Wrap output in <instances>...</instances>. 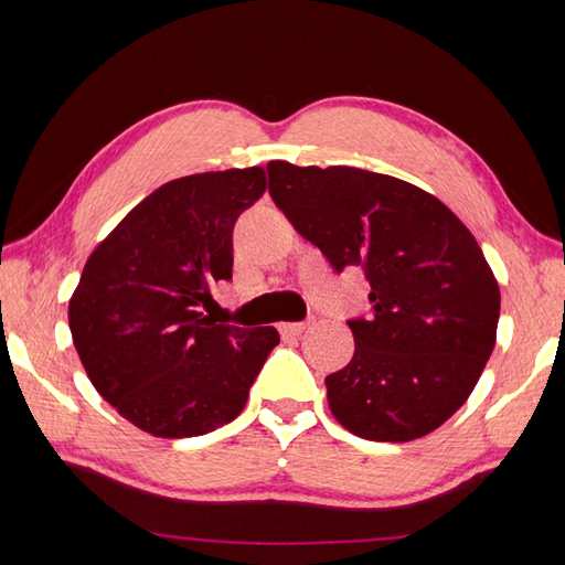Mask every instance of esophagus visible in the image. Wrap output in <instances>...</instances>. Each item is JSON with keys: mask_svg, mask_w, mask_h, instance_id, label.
<instances>
[{"mask_svg": "<svg viewBox=\"0 0 565 565\" xmlns=\"http://www.w3.org/2000/svg\"><path fill=\"white\" fill-rule=\"evenodd\" d=\"M308 330V322H281L279 332L284 338H298V334H303Z\"/></svg>", "mask_w": 565, "mask_h": 565, "instance_id": "esophagus-1", "label": "esophagus"}]
</instances>
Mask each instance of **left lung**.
I'll return each mask as SVG.
<instances>
[{"label":"left lung","instance_id":"left-lung-1","mask_svg":"<svg viewBox=\"0 0 565 565\" xmlns=\"http://www.w3.org/2000/svg\"><path fill=\"white\" fill-rule=\"evenodd\" d=\"M269 194L334 271L362 267L371 316L347 320L354 356L326 379L334 419L371 441H411L459 411L495 347L500 289L444 203L356 167L267 164Z\"/></svg>","mask_w":565,"mask_h":565}]
</instances>
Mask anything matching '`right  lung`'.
<instances>
[{
    "mask_svg": "<svg viewBox=\"0 0 565 565\" xmlns=\"http://www.w3.org/2000/svg\"><path fill=\"white\" fill-rule=\"evenodd\" d=\"M262 167L203 172L154 189L92 252L70 298V332L92 386L152 437L231 423L279 344L274 328L218 326L203 308L233 279V227Z\"/></svg>",
    "mask_w": 565,
    "mask_h": 565,
    "instance_id": "add662e5",
    "label": "right lung"
}]
</instances>
